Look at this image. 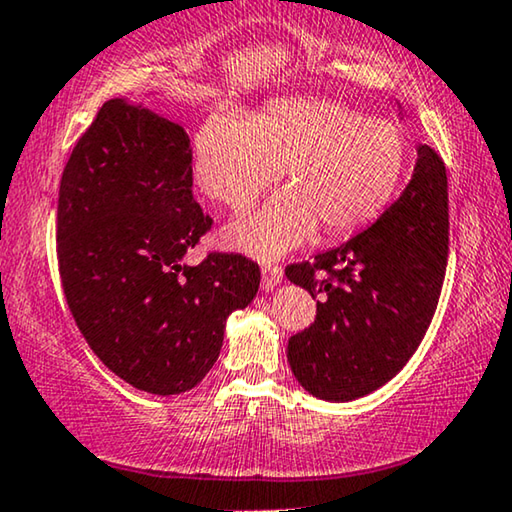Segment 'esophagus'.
I'll list each match as a JSON object with an SVG mask.
<instances>
[{
    "label": "esophagus",
    "instance_id": "34e87169",
    "mask_svg": "<svg viewBox=\"0 0 512 512\" xmlns=\"http://www.w3.org/2000/svg\"><path fill=\"white\" fill-rule=\"evenodd\" d=\"M280 280H283V269H280V266L273 264V262H264L262 264V287H264V290H271V287H276Z\"/></svg>",
    "mask_w": 512,
    "mask_h": 512
}]
</instances>
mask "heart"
I'll return each mask as SVG.
<instances>
[{
  "label": "heart",
  "instance_id": "b5f03b06",
  "mask_svg": "<svg viewBox=\"0 0 512 512\" xmlns=\"http://www.w3.org/2000/svg\"><path fill=\"white\" fill-rule=\"evenodd\" d=\"M192 164L201 190L236 215L278 181L285 164L290 187L229 229L234 246L271 257L299 246L315 227L341 236L376 218L406 169V139L385 118L294 97L266 104L250 120L234 111L208 115L194 136Z\"/></svg>",
  "mask_w": 512,
  "mask_h": 512
}]
</instances>
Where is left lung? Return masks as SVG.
I'll list each match as a JSON object with an SVG mask.
<instances>
[{
  "label": "left lung",
  "instance_id": "1",
  "mask_svg": "<svg viewBox=\"0 0 512 512\" xmlns=\"http://www.w3.org/2000/svg\"><path fill=\"white\" fill-rule=\"evenodd\" d=\"M448 176L417 146L401 197L362 234L287 264L285 276L320 297L311 327L287 341L294 378L313 397L352 401L392 380L434 318L448 266Z\"/></svg>",
  "mask_w": 512,
  "mask_h": 512
}]
</instances>
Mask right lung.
<instances>
[{"label": "right lung", "mask_w": 512, "mask_h": 512, "mask_svg": "<svg viewBox=\"0 0 512 512\" xmlns=\"http://www.w3.org/2000/svg\"><path fill=\"white\" fill-rule=\"evenodd\" d=\"M213 220L192 197L190 136L162 115L109 99L71 150L57 199V264L92 352L136 390L181 394L211 371L229 313L259 266L239 253H185Z\"/></svg>", "instance_id": "1"}]
</instances>
